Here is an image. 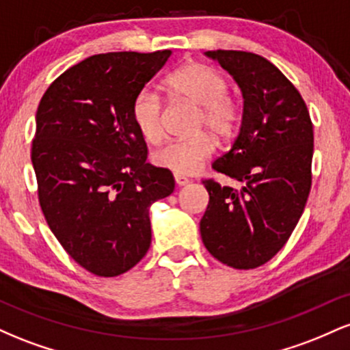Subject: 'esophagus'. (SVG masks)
Masks as SVG:
<instances>
[{
  "instance_id": "esophagus-1",
  "label": "esophagus",
  "mask_w": 350,
  "mask_h": 350,
  "mask_svg": "<svg viewBox=\"0 0 350 350\" xmlns=\"http://www.w3.org/2000/svg\"><path fill=\"white\" fill-rule=\"evenodd\" d=\"M174 180H176V184H178V186H186V184H189V179L183 174H174Z\"/></svg>"
}]
</instances>
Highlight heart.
<instances>
[{"label": "heart", "mask_w": 350, "mask_h": 350, "mask_svg": "<svg viewBox=\"0 0 350 350\" xmlns=\"http://www.w3.org/2000/svg\"><path fill=\"white\" fill-rule=\"evenodd\" d=\"M164 88L176 100L199 107L196 130L207 128L217 138H228L239 126L240 110L227 97V80L204 64H187L164 80ZM131 118L138 133L148 143L163 138L161 100L158 94L143 88L131 102ZM214 151V139L208 133H198L189 138L166 143L152 154V163L174 174H192Z\"/></svg>", "instance_id": "obj_1"}]
</instances>
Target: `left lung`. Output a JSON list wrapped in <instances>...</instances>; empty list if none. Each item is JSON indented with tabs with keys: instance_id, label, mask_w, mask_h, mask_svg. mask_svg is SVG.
<instances>
[{
	"instance_id": "1",
	"label": "left lung",
	"mask_w": 350,
	"mask_h": 350,
	"mask_svg": "<svg viewBox=\"0 0 350 350\" xmlns=\"http://www.w3.org/2000/svg\"><path fill=\"white\" fill-rule=\"evenodd\" d=\"M243 97L239 136L212 170L240 189L202 180L208 206L200 237L214 258L237 270L262 267L295 230L311 191L314 135L306 103L270 60L243 51H207Z\"/></svg>"
}]
</instances>
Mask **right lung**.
<instances>
[{"label": "right lung", "mask_w": 350, "mask_h": 350, "mask_svg": "<svg viewBox=\"0 0 350 350\" xmlns=\"http://www.w3.org/2000/svg\"><path fill=\"white\" fill-rule=\"evenodd\" d=\"M171 51L87 57L51 83L31 151L42 214L72 258L97 276L133 268L151 245L150 207L174 191L171 171L146 163L131 118L135 95Z\"/></svg>", "instance_id": "add662e5"}]
</instances>
